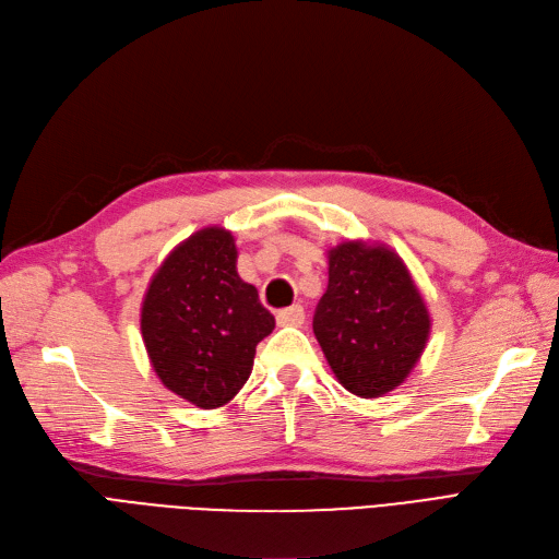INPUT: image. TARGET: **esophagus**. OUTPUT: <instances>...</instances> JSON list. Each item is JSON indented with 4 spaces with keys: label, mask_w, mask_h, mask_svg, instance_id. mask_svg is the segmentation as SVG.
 I'll return each mask as SVG.
<instances>
[{
    "label": "esophagus",
    "mask_w": 559,
    "mask_h": 559,
    "mask_svg": "<svg viewBox=\"0 0 559 559\" xmlns=\"http://www.w3.org/2000/svg\"><path fill=\"white\" fill-rule=\"evenodd\" d=\"M277 323L280 325H294V328L302 325L305 323V309L300 305H294V307L277 311Z\"/></svg>",
    "instance_id": "esophagus-1"
}]
</instances>
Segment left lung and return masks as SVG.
<instances>
[{"label": "left lung", "mask_w": 559, "mask_h": 559, "mask_svg": "<svg viewBox=\"0 0 559 559\" xmlns=\"http://www.w3.org/2000/svg\"><path fill=\"white\" fill-rule=\"evenodd\" d=\"M431 317L401 257L381 242L328 250V292L314 334L337 381L376 399L406 381L427 346Z\"/></svg>", "instance_id": "left-lung-1"}]
</instances>
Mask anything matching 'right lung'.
<instances>
[{
	"label": "right lung",
	"instance_id": "right-lung-1",
	"mask_svg": "<svg viewBox=\"0 0 559 559\" xmlns=\"http://www.w3.org/2000/svg\"><path fill=\"white\" fill-rule=\"evenodd\" d=\"M234 236L206 227L155 271L142 340L163 385L197 408H219L248 381L257 344L275 328L259 292L238 277Z\"/></svg>",
	"mask_w": 559,
	"mask_h": 559
}]
</instances>
